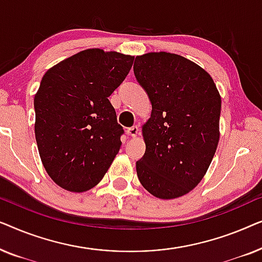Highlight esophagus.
Segmentation results:
<instances>
[{
  "label": "esophagus",
  "mask_w": 262,
  "mask_h": 262,
  "mask_svg": "<svg viewBox=\"0 0 262 262\" xmlns=\"http://www.w3.org/2000/svg\"><path fill=\"white\" fill-rule=\"evenodd\" d=\"M138 132H139V127L137 125H134V126L127 128V135L131 136V137H136V136L138 135Z\"/></svg>",
  "instance_id": "obj_1"
}]
</instances>
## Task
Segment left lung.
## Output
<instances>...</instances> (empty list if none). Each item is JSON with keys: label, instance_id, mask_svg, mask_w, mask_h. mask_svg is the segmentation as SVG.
<instances>
[{"label": "left lung", "instance_id": "obj_1", "mask_svg": "<svg viewBox=\"0 0 262 262\" xmlns=\"http://www.w3.org/2000/svg\"><path fill=\"white\" fill-rule=\"evenodd\" d=\"M134 73L152 106L138 179L156 198H178L202 181L216 152L220 93L203 68L175 53L136 57Z\"/></svg>", "mask_w": 262, "mask_h": 262}]
</instances>
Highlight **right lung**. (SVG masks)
Here are the masks:
<instances>
[{
  "label": "right lung",
  "instance_id": "obj_1",
  "mask_svg": "<svg viewBox=\"0 0 262 262\" xmlns=\"http://www.w3.org/2000/svg\"><path fill=\"white\" fill-rule=\"evenodd\" d=\"M134 57L89 49L52 67L34 96L35 141L50 178L70 192L98 185L119 151L124 128L108 96Z\"/></svg>",
  "mask_w": 262,
  "mask_h": 262
}]
</instances>
